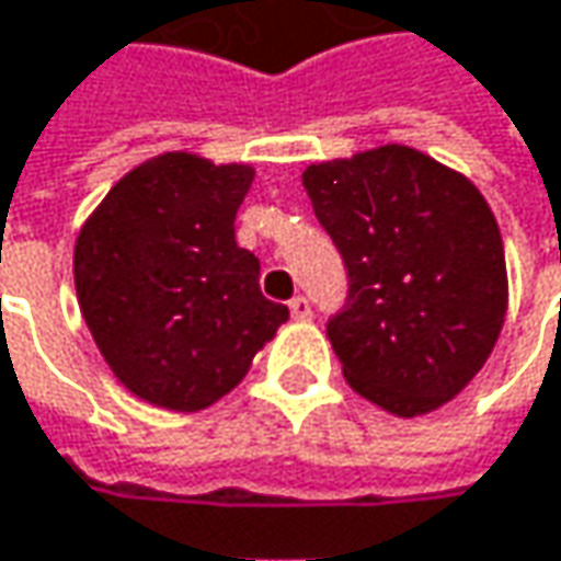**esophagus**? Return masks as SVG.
Listing matches in <instances>:
<instances>
[{
	"label": "esophagus",
	"mask_w": 561,
	"mask_h": 561,
	"mask_svg": "<svg viewBox=\"0 0 561 561\" xmlns=\"http://www.w3.org/2000/svg\"><path fill=\"white\" fill-rule=\"evenodd\" d=\"M288 311H291L295 321H308V318H311V301H308L305 295H295V298L288 301Z\"/></svg>",
	"instance_id": "1"
}]
</instances>
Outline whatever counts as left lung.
<instances>
[{"label":"left lung","instance_id":"1","mask_svg":"<svg viewBox=\"0 0 561 561\" xmlns=\"http://www.w3.org/2000/svg\"><path fill=\"white\" fill-rule=\"evenodd\" d=\"M301 182L346 270L328 321L346 382L398 417L436 411L476 379L507 311L482 192L401 144L314 163Z\"/></svg>","mask_w":561,"mask_h":561}]
</instances>
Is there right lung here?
Here are the masks:
<instances>
[{
	"instance_id": "1",
	"label": "right lung",
	"mask_w": 561,
	"mask_h": 561,
	"mask_svg": "<svg viewBox=\"0 0 561 561\" xmlns=\"http://www.w3.org/2000/svg\"><path fill=\"white\" fill-rule=\"evenodd\" d=\"M250 182L247 163L163 153L115 182L79 230V311L118 382L150 404H215L288 321L233 240Z\"/></svg>"
}]
</instances>
